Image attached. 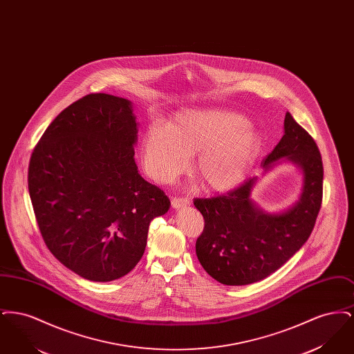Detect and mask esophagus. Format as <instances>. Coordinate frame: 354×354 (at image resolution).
Here are the masks:
<instances>
[{"instance_id": "esophagus-1", "label": "esophagus", "mask_w": 354, "mask_h": 354, "mask_svg": "<svg viewBox=\"0 0 354 354\" xmlns=\"http://www.w3.org/2000/svg\"><path fill=\"white\" fill-rule=\"evenodd\" d=\"M171 205L174 209H180V208H185L189 205V201L188 199H183V198H174L171 201Z\"/></svg>"}]
</instances>
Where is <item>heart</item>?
<instances>
[{"label":"heart","mask_w":354,"mask_h":354,"mask_svg":"<svg viewBox=\"0 0 354 354\" xmlns=\"http://www.w3.org/2000/svg\"><path fill=\"white\" fill-rule=\"evenodd\" d=\"M263 147L264 138L248 118L219 109L182 111L167 126L151 123L142 140L143 165L152 179L172 182L198 153L195 176L216 194L241 185Z\"/></svg>","instance_id":"heart-1"}]
</instances>
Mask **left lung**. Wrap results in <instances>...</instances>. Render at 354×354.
Instances as JSON below:
<instances>
[{"instance_id": "left-lung-1", "label": "left lung", "mask_w": 354, "mask_h": 354, "mask_svg": "<svg viewBox=\"0 0 354 354\" xmlns=\"http://www.w3.org/2000/svg\"><path fill=\"white\" fill-rule=\"evenodd\" d=\"M283 162L302 174L298 201L279 213L263 210L252 199L258 180ZM252 176L227 195L195 199L204 218L196 256L204 270L224 286H248L268 277L297 252L312 234L322 199L320 151L303 127L286 113L284 135Z\"/></svg>"}]
</instances>
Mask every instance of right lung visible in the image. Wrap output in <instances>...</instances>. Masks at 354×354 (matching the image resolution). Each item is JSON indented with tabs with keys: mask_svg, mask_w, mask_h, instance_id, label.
Masks as SVG:
<instances>
[{
	"mask_svg": "<svg viewBox=\"0 0 354 354\" xmlns=\"http://www.w3.org/2000/svg\"><path fill=\"white\" fill-rule=\"evenodd\" d=\"M133 102L88 94L50 123L30 158L35 219L55 259L90 281L127 274L142 259L152 219L169 199L135 163Z\"/></svg>",
	"mask_w": 354,
	"mask_h": 354,
	"instance_id": "1",
	"label": "right lung"
}]
</instances>
